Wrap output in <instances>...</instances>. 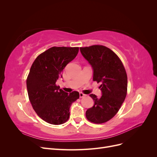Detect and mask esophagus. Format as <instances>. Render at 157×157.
<instances>
[{
    "label": "esophagus",
    "mask_w": 157,
    "mask_h": 157,
    "mask_svg": "<svg viewBox=\"0 0 157 157\" xmlns=\"http://www.w3.org/2000/svg\"><path fill=\"white\" fill-rule=\"evenodd\" d=\"M85 96H86V95L84 94H82V92H80V93L79 94V96H80V98H84Z\"/></svg>",
    "instance_id": "esophagus-1"
}]
</instances>
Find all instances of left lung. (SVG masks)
Wrapping results in <instances>:
<instances>
[{"label":"left lung","instance_id":"1","mask_svg":"<svg viewBox=\"0 0 157 157\" xmlns=\"http://www.w3.org/2000/svg\"><path fill=\"white\" fill-rule=\"evenodd\" d=\"M93 69V80L100 85L102 96L90 94L94 106L86 112L87 119L96 124L111 120L119 110L127 94L128 78L121 60L111 49L102 45L80 48Z\"/></svg>","mask_w":157,"mask_h":157}]
</instances>
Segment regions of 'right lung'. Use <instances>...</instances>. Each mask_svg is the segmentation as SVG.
I'll return each instance as SVG.
<instances>
[{"instance_id": "1", "label": "right lung", "mask_w": 157, "mask_h": 157, "mask_svg": "<svg viewBox=\"0 0 157 157\" xmlns=\"http://www.w3.org/2000/svg\"><path fill=\"white\" fill-rule=\"evenodd\" d=\"M78 50V47H52L38 56L31 65L27 78L29 101L38 116L49 124L67 122L71 104L79 98L78 92L69 94L56 84Z\"/></svg>"}]
</instances>
